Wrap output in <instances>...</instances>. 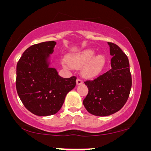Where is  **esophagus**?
<instances>
[{"instance_id":"34e87169","label":"esophagus","mask_w":151,"mask_h":151,"mask_svg":"<svg viewBox=\"0 0 151 151\" xmlns=\"http://www.w3.org/2000/svg\"><path fill=\"white\" fill-rule=\"evenodd\" d=\"M83 80H80V79H77V85H81V84H83Z\"/></svg>"}]
</instances>
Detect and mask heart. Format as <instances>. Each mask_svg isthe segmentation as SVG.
Wrapping results in <instances>:
<instances>
[{
    "label": "heart",
    "mask_w": 151,
    "mask_h": 151,
    "mask_svg": "<svg viewBox=\"0 0 151 151\" xmlns=\"http://www.w3.org/2000/svg\"><path fill=\"white\" fill-rule=\"evenodd\" d=\"M95 55L93 49H86L71 55L69 58L70 64L66 63L65 66L68 68H80L86 64L83 69V76L89 78L96 77L104 66L105 58L102 55Z\"/></svg>",
    "instance_id": "b5f03b06"
}]
</instances>
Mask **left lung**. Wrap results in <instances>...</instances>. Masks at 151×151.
<instances>
[{
    "mask_svg": "<svg viewBox=\"0 0 151 151\" xmlns=\"http://www.w3.org/2000/svg\"><path fill=\"white\" fill-rule=\"evenodd\" d=\"M108 45L112 56L110 68L95 80L85 82L88 93L83 104L96 116H108L119 111L127 101L132 88L127 56L115 44Z\"/></svg>",
    "mask_w": 151,
    "mask_h": 151,
    "instance_id": "1",
    "label": "left lung"
}]
</instances>
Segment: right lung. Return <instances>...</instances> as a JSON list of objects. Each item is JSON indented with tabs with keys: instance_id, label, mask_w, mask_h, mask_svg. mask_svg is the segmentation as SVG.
<instances>
[{
	"instance_id": "1",
	"label": "right lung",
	"mask_w": 151,
	"mask_h": 151,
	"mask_svg": "<svg viewBox=\"0 0 151 151\" xmlns=\"http://www.w3.org/2000/svg\"><path fill=\"white\" fill-rule=\"evenodd\" d=\"M56 42L32 45L23 52L17 65L16 88L28 110L39 116L57 113L66 94L76 85V77L63 78L50 67V55Z\"/></svg>"
}]
</instances>
